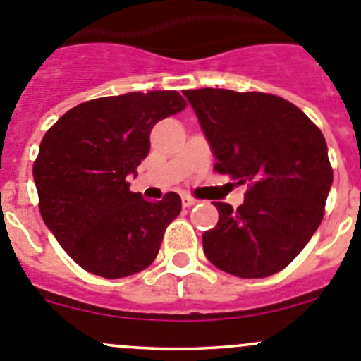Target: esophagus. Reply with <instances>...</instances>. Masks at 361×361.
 <instances>
[{
  "label": "esophagus",
  "instance_id": "obj_1",
  "mask_svg": "<svg viewBox=\"0 0 361 361\" xmlns=\"http://www.w3.org/2000/svg\"><path fill=\"white\" fill-rule=\"evenodd\" d=\"M181 204H183L185 208H190V206L197 204V199L190 197V195H183V197H181Z\"/></svg>",
  "mask_w": 361,
  "mask_h": 361
}]
</instances>
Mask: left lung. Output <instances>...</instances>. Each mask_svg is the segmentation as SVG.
<instances>
[{"label":"left lung","instance_id":"8db88e82","mask_svg":"<svg viewBox=\"0 0 361 361\" xmlns=\"http://www.w3.org/2000/svg\"><path fill=\"white\" fill-rule=\"evenodd\" d=\"M183 95L215 153V169L248 185L236 209L213 202L219 222L202 234L206 257L240 279L277 274L323 220L334 181L324 135L281 97L219 87Z\"/></svg>","mask_w":361,"mask_h":361}]
</instances>
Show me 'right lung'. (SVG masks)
I'll use <instances>...</instances> for the list:
<instances>
[{"label": "right lung", "mask_w": 361, "mask_h": 361, "mask_svg": "<svg viewBox=\"0 0 361 361\" xmlns=\"http://www.w3.org/2000/svg\"><path fill=\"white\" fill-rule=\"evenodd\" d=\"M183 107L178 92L102 97L70 109L42 139L33 164L42 219L90 274L121 279L155 261L181 199L146 201L128 176L148 157L155 123Z\"/></svg>", "instance_id": "obj_1"}]
</instances>
